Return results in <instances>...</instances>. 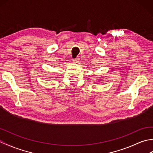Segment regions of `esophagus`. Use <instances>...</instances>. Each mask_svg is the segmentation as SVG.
I'll return each mask as SVG.
<instances>
[{"instance_id": "1", "label": "esophagus", "mask_w": 153, "mask_h": 153, "mask_svg": "<svg viewBox=\"0 0 153 153\" xmlns=\"http://www.w3.org/2000/svg\"><path fill=\"white\" fill-rule=\"evenodd\" d=\"M79 58H74V59H73V62H74V63H78L79 62Z\"/></svg>"}]
</instances>
